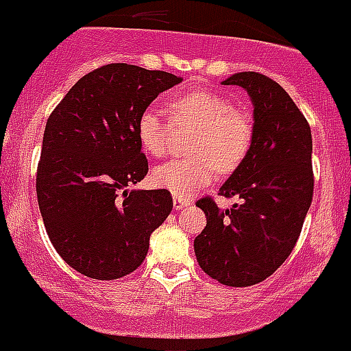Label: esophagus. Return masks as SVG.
I'll list each match as a JSON object with an SVG mask.
<instances>
[{
	"label": "esophagus",
	"mask_w": 351,
	"mask_h": 351,
	"mask_svg": "<svg viewBox=\"0 0 351 351\" xmlns=\"http://www.w3.org/2000/svg\"><path fill=\"white\" fill-rule=\"evenodd\" d=\"M189 204H191L189 197L174 196V208H176V210H180V208H186V206H189Z\"/></svg>",
	"instance_id": "obj_1"
}]
</instances>
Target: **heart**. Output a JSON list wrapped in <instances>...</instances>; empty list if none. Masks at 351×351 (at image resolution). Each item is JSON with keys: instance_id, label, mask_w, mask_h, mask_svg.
Returning a JSON list of instances; mask_svg holds the SVG:
<instances>
[{"instance_id": "b5f03b06", "label": "heart", "mask_w": 351, "mask_h": 351, "mask_svg": "<svg viewBox=\"0 0 351 351\" xmlns=\"http://www.w3.org/2000/svg\"><path fill=\"white\" fill-rule=\"evenodd\" d=\"M172 123L179 128H197L191 160H172L158 165L152 174L157 187L174 196L189 197L208 186L218 174L237 171L254 141V123L247 112L234 109L228 97L210 88H194L180 93L167 104ZM174 126L154 109L141 112L138 140L147 154L164 157L171 148Z\"/></svg>"}]
</instances>
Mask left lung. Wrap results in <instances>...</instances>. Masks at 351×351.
I'll list each match as a JSON object with an SVG mask.
<instances>
[{"instance_id":"1","label":"left lung","mask_w":351,"mask_h":351,"mask_svg":"<svg viewBox=\"0 0 351 351\" xmlns=\"http://www.w3.org/2000/svg\"><path fill=\"white\" fill-rule=\"evenodd\" d=\"M223 85H239L251 95L254 141L244 164L218 191L241 203L221 210L211 196L196 201L206 227L194 239V252L213 280L251 287L285 263L302 232L314 194L311 126L269 76L242 71Z\"/></svg>"}]
</instances>
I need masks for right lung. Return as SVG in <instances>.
<instances>
[{
    "instance_id": "obj_1",
    "label": "right lung",
    "mask_w": 351,
    "mask_h": 351,
    "mask_svg": "<svg viewBox=\"0 0 351 351\" xmlns=\"http://www.w3.org/2000/svg\"><path fill=\"white\" fill-rule=\"evenodd\" d=\"M180 82L160 69L110 62L80 78L47 119L36 176L40 215L58 254L88 278L133 273L172 211L167 189L126 187L148 174L141 112Z\"/></svg>"
}]
</instances>
